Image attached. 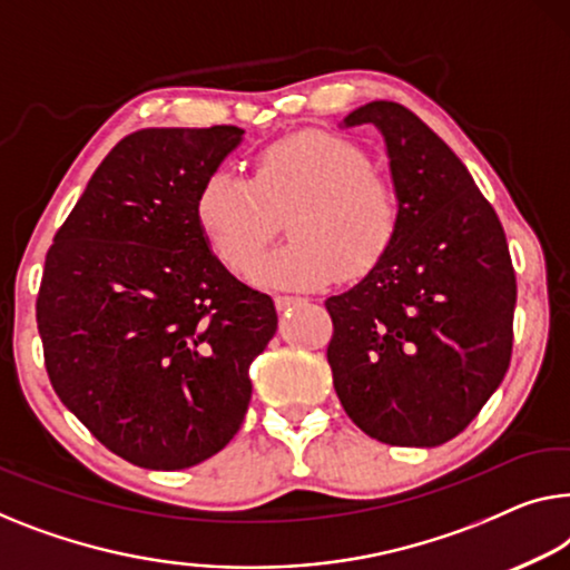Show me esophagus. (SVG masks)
Listing matches in <instances>:
<instances>
[{"mask_svg": "<svg viewBox=\"0 0 570 570\" xmlns=\"http://www.w3.org/2000/svg\"><path fill=\"white\" fill-rule=\"evenodd\" d=\"M276 309H288V307H296V304H304L307 299H302V296H288V294H278L276 296Z\"/></svg>", "mask_w": 570, "mask_h": 570, "instance_id": "esophagus-1", "label": "esophagus"}]
</instances>
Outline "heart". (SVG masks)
Wrapping results in <instances>:
<instances>
[{"instance_id":"1","label":"heart","mask_w":570,"mask_h":570,"mask_svg":"<svg viewBox=\"0 0 570 570\" xmlns=\"http://www.w3.org/2000/svg\"><path fill=\"white\" fill-rule=\"evenodd\" d=\"M292 243L261 263L256 282L317 288L358 278L384 258L399 230V194L371 168L358 142L325 130L276 140L253 176L215 171L199 186L194 215L209 248L237 276H248L287 212Z\"/></svg>"}]
</instances>
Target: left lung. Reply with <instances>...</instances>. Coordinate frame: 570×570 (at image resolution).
<instances>
[{"instance_id":"1","label":"left lung","mask_w":570,"mask_h":570,"mask_svg":"<svg viewBox=\"0 0 570 570\" xmlns=\"http://www.w3.org/2000/svg\"><path fill=\"white\" fill-rule=\"evenodd\" d=\"M343 125L384 135L399 230L361 284L325 302L335 392L381 443L443 445L512 358L517 278L504 227L461 158L406 107L371 101Z\"/></svg>"}]
</instances>
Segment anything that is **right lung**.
Instances as JSON below:
<instances>
[{
	"instance_id": "add662e5",
	"label": "right lung",
	"mask_w": 570,
	"mask_h": 570,
	"mask_svg": "<svg viewBox=\"0 0 570 570\" xmlns=\"http://www.w3.org/2000/svg\"><path fill=\"white\" fill-rule=\"evenodd\" d=\"M243 130L148 127L107 153L46 256L36 317L50 384L140 469L219 453L250 402L276 307L209 250L194 204Z\"/></svg>"
}]
</instances>
